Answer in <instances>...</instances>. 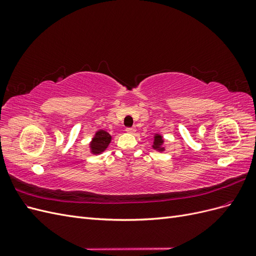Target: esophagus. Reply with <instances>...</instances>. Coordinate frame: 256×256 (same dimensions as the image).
<instances>
[{"label":"esophagus","mask_w":256,"mask_h":256,"mask_svg":"<svg viewBox=\"0 0 256 256\" xmlns=\"http://www.w3.org/2000/svg\"><path fill=\"white\" fill-rule=\"evenodd\" d=\"M126 131L128 134H134L136 132V128L134 127H128L126 128Z\"/></svg>","instance_id":"esophagus-1"}]
</instances>
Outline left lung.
I'll return each instance as SVG.
<instances>
[{
  "mask_svg": "<svg viewBox=\"0 0 256 256\" xmlns=\"http://www.w3.org/2000/svg\"><path fill=\"white\" fill-rule=\"evenodd\" d=\"M162 143H164V140H162V136H154V150H158L161 147Z\"/></svg>",
  "mask_w": 256,
  "mask_h": 256,
  "instance_id": "8db88e82",
  "label": "left lung"
}]
</instances>
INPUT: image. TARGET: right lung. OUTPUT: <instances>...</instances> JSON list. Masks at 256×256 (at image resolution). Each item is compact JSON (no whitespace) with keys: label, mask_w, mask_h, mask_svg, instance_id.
I'll use <instances>...</instances> for the list:
<instances>
[{"label":"right lung","mask_w":256,"mask_h":256,"mask_svg":"<svg viewBox=\"0 0 256 256\" xmlns=\"http://www.w3.org/2000/svg\"><path fill=\"white\" fill-rule=\"evenodd\" d=\"M110 141H111V136L108 134L106 131H104V130L98 131L95 138H92V142L90 143L92 152L94 154H100L106 148Z\"/></svg>","instance_id":"add662e5"}]
</instances>
